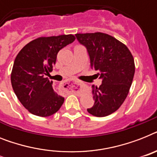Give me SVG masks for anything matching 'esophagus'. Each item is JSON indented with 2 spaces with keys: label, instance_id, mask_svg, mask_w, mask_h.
<instances>
[{
  "label": "esophagus",
  "instance_id": "esophagus-1",
  "mask_svg": "<svg viewBox=\"0 0 157 157\" xmlns=\"http://www.w3.org/2000/svg\"><path fill=\"white\" fill-rule=\"evenodd\" d=\"M62 88L64 90H68V91H77L81 89H85L86 88V85L85 83L77 80H72L64 82L62 85Z\"/></svg>",
  "mask_w": 157,
  "mask_h": 157
}]
</instances>
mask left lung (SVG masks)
Returning <instances> with one entry per match:
<instances>
[{
    "label": "left lung",
    "mask_w": 157,
    "mask_h": 157,
    "mask_svg": "<svg viewBox=\"0 0 157 157\" xmlns=\"http://www.w3.org/2000/svg\"><path fill=\"white\" fill-rule=\"evenodd\" d=\"M77 40L87 48L93 69L102 80L93 85L94 105L88 112L105 117L115 112L127 98L135 74V62L127 46L105 33L76 34Z\"/></svg>",
    "instance_id": "left-lung-1"
}]
</instances>
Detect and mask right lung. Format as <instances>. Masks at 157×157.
<instances>
[{"instance_id":"obj_1","label":"right lung","mask_w":157,"mask_h":157,"mask_svg":"<svg viewBox=\"0 0 157 157\" xmlns=\"http://www.w3.org/2000/svg\"><path fill=\"white\" fill-rule=\"evenodd\" d=\"M76 38L73 34L39 37L27 43L15 58L11 84L17 98L28 111L39 117L56 113L64 101L46 76L52 72L58 52Z\"/></svg>"}]
</instances>
